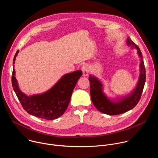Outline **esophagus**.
Segmentation results:
<instances>
[{"label": "esophagus", "instance_id": "esophagus-1", "mask_svg": "<svg viewBox=\"0 0 158 158\" xmlns=\"http://www.w3.org/2000/svg\"><path fill=\"white\" fill-rule=\"evenodd\" d=\"M81 69L82 71V73H83V76L85 77L87 76L89 72V67L87 64H84L82 66Z\"/></svg>", "mask_w": 158, "mask_h": 158}]
</instances>
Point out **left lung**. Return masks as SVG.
<instances>
[{
	"label": "left lung",
	"mask_w": 158,
	"mask_h": 158,
	"mask_svg": "<svg viewBox=\"0 0 158 158\" xmlns=\"http://www.w3.org/2000/svg\"><path fill=\"white\" fill-rule=\"evenodd\" d=\"M127 45L131 48L137 49L138 54L141 58L140 74L137 85L131 93L123 97L118 101H113L109 99L103 93L102 84L96 77L89 75L90 94L91 100L96 109L107 115H118L133 109L137 105L140 100L141 94L146 82V69L142 53L137 45L135 44L129 37L127 39Z\"/></svg>",
	"instance_id": "left-lung-1"
}]
</instances>
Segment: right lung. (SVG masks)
Listing matches in <instances>:
<instances>
[{
    "mask_svg": "<svg viewBox=\"0 0 158 158\" xmlns=\"http://www.w3.org/2000/svg\"><path fill=\"white\" fill-rule=\"evenodd\" d=\"M19 51L13 59V64ZM14 66L12 84L22 106L29 114L47 120H53L61 116L69 104L73 90L82 72L80 70L64 75L48 91L40 94L27 96L19 89L15 77Z\"/></svg>",
    "mask_w": 158,
    "mask_h": 158,
    "instance_id": "right-lung-1",
    "label": "right lung"
}]
</instances>
